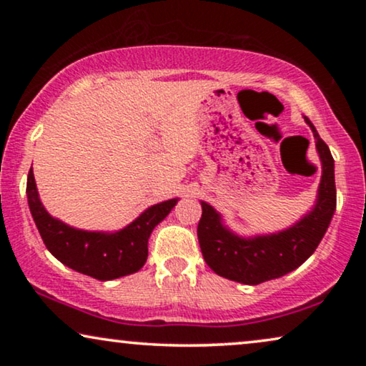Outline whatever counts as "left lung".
Masks as SVG:
<instances>
[{
  "label": "left lung",
  "instance_id": "left-lung-1",
  "mask_svg": "<svg viewBox=\"0 0 366 366\" xmlns=\"http://www.w3.org/2000/svg\"><path fill=\"white\" fill-rule=\"evenodd\" d=\"M312 128L315 143L322 159L317 203L312 212L283 232L243 238L222 223V217L212 204L202 202V218L198 223V242L203 258L219 277L244 285H259L293 272L312 257L327 233L337 208L335 163L327 143L320 138L317 128L305 117Z\"/></svg>",
  "mask_w": 366,
  "mask_h": 366
}]
</instances>
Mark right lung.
I'll return each instance as SVG.
<instances>
[{
    "label": "right lung",
    "instance_id": "add662e5",
    "mask_svg": "<svg viewBox=\"0 0 366 366\" xmlns=\"http://www.w3.org/2000/svg\"><path fill=\"white\" fill-rule=\"evenodd\" d=\"M26 197L31 217L49 253L74 272L108 282L137 273L148 258V238L154 227L172 212L178 198L153 204L114 233L84 232L53 218L44 209L34 183L33 167L28 173Z\"/></svg>",
    "mask_w": 366,
    "mask_h": 366
}]
</instances>
